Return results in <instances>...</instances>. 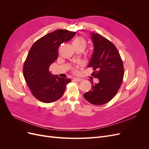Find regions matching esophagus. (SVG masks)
Here are the masks:
<instances>
[{"instance_id": "obj_1", "label": "esophagus", "mask_w": 149, "mask_h": 149, "mask_svg": "<svg viewBox=\"0 0 149 149\" xmlns=\"http://www.w3.org/2000/svg\"><path fill=\"white\" fill-rule=\"evenodd\" d=\"M73 79L74 80V81H78V82L81 81H82V79L79 78H74Z\"/></svg>"}]
</instances>
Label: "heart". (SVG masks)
<instances>
[{
  "instance_id": "1",
  "label": "heart",
  "mask_w": 149,
  "mask_h": 149,
  "mask_svg": "<svg viewBox=\"0 0 149 149\" xmlns=\"http://www.w3.org/2000/svg\"><path fill=\"white\" fill-rule=\"evenodd\" d=\"M72 44L74 48H81L84 49L86 46V42L83 37H77L73 40Z\"/></svg>"
}]
</instances>
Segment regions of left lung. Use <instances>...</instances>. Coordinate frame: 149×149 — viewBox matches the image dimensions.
I'll use <instances>...</instances> for the list:
<instances>
[{"label": "left lung", "instance_id": "1", "mask_svg": "<svg viewBox=\"0 0 149 149\" xmlns=\"http://www.w3.org/2000/svg\"><path fill=\"white\" fill-rule=\"evenodd\" d=\"M91 38L94 50L88 67L93 68L91 75L99 83L94 84L91 80V89L84 94V97L93 104L101 106L110 101L118 93L123 83L124 65L118 49L109 40L93 32Z\"/></svg>", "mask_w": 149, "mask_h": 149}]
</instances>
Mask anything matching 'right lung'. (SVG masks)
Wrapping results in <instances>:
<instances>
[{"label": "right lung", "mask_w": 149, "mask_h": 149, "mask_svg": "<svg viewBox=\"0 0 149 149\" xmlns=\"http://www.w3.org/2000/svg\"><path fill=\"white\" fill-rule=\"evenodd\" d=\"M76 31L56 30L36 41L24 63L25 81L34 97L45 103L55 102L63 94L69 78L53 75L49 68L58 56V48L73 38Z\"/></svg>", "instance_id": "add662e5"}]
</instances>
